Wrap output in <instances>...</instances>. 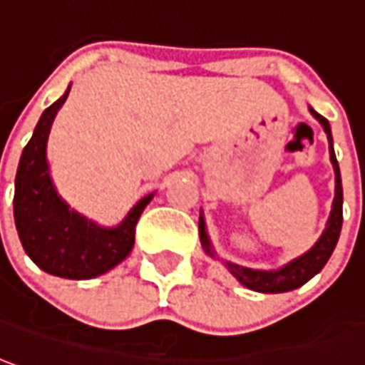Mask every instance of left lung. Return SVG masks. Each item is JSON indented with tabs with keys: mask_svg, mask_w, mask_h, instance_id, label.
Here are the masks:
<instances>
[{
	"mask_svg": "<svg viewBox=\"0 0 365 365\" xmlns=\"http://www.w3.org/2000/svg\"><path fill=\"white\" fill-rule=\"evenodd\" d=\"M316 119L320 120V125L328 135L330 140V160L331 167H334V175H336V195H334V202H331V212L324 232L318 238V242L304 252L302 256L294 258L292 262L284 264L282 268L278 270H255V268H245V266H238V264L225 262L226 268L230 270V274L235 276L238 282L255 290V292H264V294H278V292H290L300 288L302 284H306L310 278H314L316 274L320 272L322 268L326 266L328 258L334 252V248L338 245V238H340L341 230V205H344V192H341V177H340V167H338V160L334 155V147H331V130L330 123L324 119L322 115H318L316 110L310 107ZM198 230H200V242L202 248L207 250L208 256H215L212 245H210V238L207 235V225H205V218L200 215L198 220Z\"/></svg>",
	"mask_w": 365,
	"mask_h": 365,
	"instance_id": "1",
	"label": "left lung"
}]
</instances>
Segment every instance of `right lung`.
Segmentation results:
<instances>
[{"label": "right lung", "mask_w": 365, "mask_h": 365, "mask_svg": "<svg viewBox=\"0 0 365 365\" xmlns=\"http://www.w3.org/2000/svg\"><path fill=\"white\" fill-rule=\"evenodd\" d=\"M69 89L71 85L43 110L21 153L15 175L14 216L25 252L41 270L69 280H89L109 272L130 255L135 226L153 195L140 198L125 220L113 228L87 220L57 195L47 165V139Z\"/></svg>", "instance_id": "add662e5"}]
</instances>
